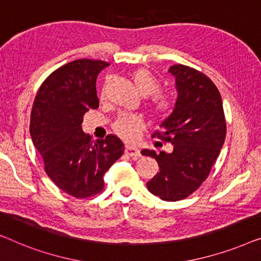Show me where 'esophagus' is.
Instances as JSON below:
<instances>
[{
  "mask_svg": "<svg viewBox=\"0 0 261 261\" xmlns=\"http://www.w3.org/2000/svg\"><path fill=\"white\" fill-rule=\"evenodd\" d=\"M125 153L127 156H130L132 160H137L138 157H141V152H139V150L130 145L125 146Z\"/></svg>",
  "mask_w": 261,
  "mask_h": 261,
  "instance_id": "esophagus-1",
  "label": "esophagus"
}]
</instances>
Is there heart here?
I'll return each instance as SVG.
<instances>
[{
	"label": "heart",
	"mask_w": 261,
	"mask_h": 261,
	"mask_svg": "<svg viewBox=\"0 0 261 261\" xmlns=\"http://www.w3.org/2000/svg\"><path fill=\"white\" fill-rule=\"evenodd\" d=\"M132 79H134V83L139 93L144 97L151 95L148 109L153 117L160 118V117L167 116L170 112L172 108V99L170 95L166 93H155L160 90V83L151 72L146 68H138L132 73ZM112 129L120 138L125 139L127 142H134L137 139L142 130L144 129V123L138 116L122 115L112 124Z\"/></svg>",
	"instance_id": "heart-1"
}]
</instances>
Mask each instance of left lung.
Returning <instances> with one entry per match:
<instances>
[{"label": "left lung", "mask_w": 261, "mask_h": 261, "mask_svg": "<svg viewBox=\"0 0 261 261\" xmlns=\"http://www.w3.org/2000/svg\"><path fill=\"white\" fill-rule=\"evenodd\" d=\"M177 99L174 111L152 137L174 145L172 152L142 150L159 163L160 172L146 183L149 192L164 201L193 194L208 177L226 138V119L218 87L202 72L174 65Z\"/></svg>", "instance_id": "1"}]
</instances>
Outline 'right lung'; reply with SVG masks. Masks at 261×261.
Masks as SVG:
<instances>
[{"label":"right lung","instance_id":"add662e5","mask_svg":"<svg viewBox=\"0 0 261 261\" xmlns=\"http://www.w3.org/2000/svg\"><path fill=\"white\" fill-rule=\"evenodd\" d=\"M109 62L79 59L48 75L36 93L29 132L48 177L78 199L104 188V174L120 159L124 144L115 135L94 142L84 134V115L98 109L95 80Z\"/></svg>","mask_w":261,"mask_h":261}]
</instances>
